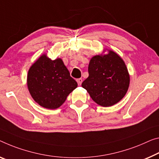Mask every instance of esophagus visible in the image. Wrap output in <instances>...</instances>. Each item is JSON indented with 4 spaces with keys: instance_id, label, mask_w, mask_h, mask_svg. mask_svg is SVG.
Returning <instances> with one entry per match:
<instances>
[{
    "instance_id": "34e87169",
    "label": "esophagus",
    "mask_w": 159,
    "mask_h": 159,
    "mask_svg": "<svg viewBox=\"0 0 159 159\" xmlns=\"http://www.w3.org/2000/svg\"><path fill=\"white\" fill-rule=\"evenodd\" d=\"M77 84L79 85H81L82 82V78H79V79L77 80Z\"/></svg>"
}]
</instances>
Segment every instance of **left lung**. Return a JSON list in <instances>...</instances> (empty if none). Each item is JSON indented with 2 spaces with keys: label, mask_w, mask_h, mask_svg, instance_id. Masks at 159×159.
<instances>
[{
  "label": "left lung",
  "mask_w": 159,
  "mask_h": 159,
  "mask_svg": "<svg viewBox=\"0 0 159 159\" xmlns=\"http://www.w3.org/2000/svg\"><path fill=\"white\" fill-rule=\"evenodd\" d=\"M88 77L82 87L97 104L111 107L125 96L130 77L124 60L112 50L90 60Z\"/></svg>",
  "instance_id": "obj_1"
}]
</instances>
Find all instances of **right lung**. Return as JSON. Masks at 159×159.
<instances>
[{
  "mask_svg": "<svg viewBox=\"0 0 159 159\" xmlns=\"http://www.w3.org/2000/svg\"><path fill=\"white\" fill-rule=\"evenodd\" d=\"M27 84L33 99L41 107L50 109L60 107L77 87L62 59L52 60L45 54L29 69Z\"/></svg>",
  "mask_w": 159,
  "mask_h": 159,
  "instance_id": "1",
  "label": "right lung"
}]
</instances>
